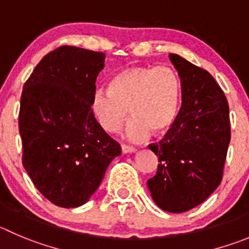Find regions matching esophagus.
<instances>
[{"mask_svg": "<svg viewBox=\"0 0 249 249\" xmlns=\"http://www.w3.org/2000/svg\"><path fill=\"white\" fill-rule=\"evenodd\" d=\"M122 151H123V153H132V152H135L136 148L132 147V146L122 143Z\"/></svg>", "mask_w": 249, "mask_h": 249, "instance_id": "obj_1", "label": "esophagus"}]
</instances>
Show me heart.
<instances>
[{"label":"heart","instance_id":"obj_1","mask_svg":"<svg viewBox=\"0 0 249 249\" xmlns=\"http://www.w3.org/2000/svg\"><path fill=\"white\" fill-rule=\"evenodd\" d=\"M180 107L182 82L169 66L126 67L111 77L109 88H98L92 98L97 120L108 132L118 131L131 113L125 135L132 141L143 140L150 132L167 134L177 123Z\"/></svg>","mask_w":249,"mask_h":249}]
</instances>
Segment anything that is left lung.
<instances>
[{"label": "left lung", "instance_id": "8db88e82", "mask_svg": "<svg viewBox=\"0 0 249 249\" xmlns=\"http://www.w3.org/2000/svg\"><path fill=\"white\" fill-rule=\"evenodd\" d=\"M169 59L182 82V107L176 125L148 145L160 163L147 187L162 210L179 213L206 200L221 183L231 124L229 102L215 78L179 55Z\"/></svg>", "mask_w": 249, "mask_h": 249}]
</instances>
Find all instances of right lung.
Here are the masks:
<instances>
[{
    "label": "right lung",
    "instance_id": "add662e5",
    "mask_svg": "<svg viewBox=\"0 0 249 249\" xmlns=\"http://www.w3.org/2000/svg\"><path fill=\"white\" fill-rule=\"evenodd\" d=\"M104 54L60 46L41 59L23 87L22 162L36 189L61 208L87 203L120 145L92 110Z\"/></svg>",
    "mask_w": 249,
    "mask_h": 249
}]
</instances>
